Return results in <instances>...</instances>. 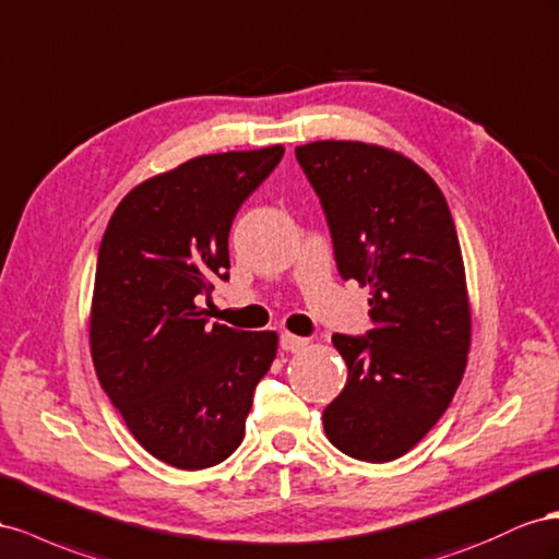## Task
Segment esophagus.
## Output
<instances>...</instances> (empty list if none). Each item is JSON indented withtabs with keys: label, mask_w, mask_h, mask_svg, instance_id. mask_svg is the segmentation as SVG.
I'll use <instances>...</instances> for the list:
<instances>
[{
	"label": "esophagus",
	"mask_w": 559,
	"mask_h": 559,
	"mask_svg": "<svg viewBox=\"0 0 559 559\" xmlns=\"http://www.w3.org/2000/svg\"><path fill=\"white\" fill-rule=\"evenodd\" d=\"M307 344H309L307 337H297V334H290V332H285L281 337V348L290 350V354H297V350H301Z\"/></svg>",
	"instance_id": "1"
}]
</instances>
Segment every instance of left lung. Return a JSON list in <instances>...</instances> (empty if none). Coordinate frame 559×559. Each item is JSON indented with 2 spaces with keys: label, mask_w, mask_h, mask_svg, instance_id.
<instances>
[{
  "label": "left lung",
  "mask_w": 559,
  "mask_h": 559,
  "mask_svg": "<svg viewBox=\"0 0 559 559\" xmlns=\"http://www.w3.org/2000/svg\"><path fill=\"white\" fill-rule=\"evenodd\" d=\"M330 225L342 278L370 288L368 340L332 334L348 379L323 412L340 452L384 464L450 407L471 350L466 269L450 205L405 154L358 140L295 150Z\"/></svg>",
  "instance_id": "1"
}]
</instances>
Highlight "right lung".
<instances>
[{"instance_id":"1","label":"right lung","mask_w":559,"mask_h":559,"mask_svg":"<svg viewBox=\"0 0 559 559\" xmlns=\"http://www.w3.org/2000/svg\"><path fill=\"white\" fill-rule=\"evenodd\" d=\"M283 145L194 156L133 187L98 250L88 342L100 386L133 438L182 471L243 442L252 391L278 350L274 330L209 325L197 301L229 269V229Z\"/></svg>"}]
</instances>
